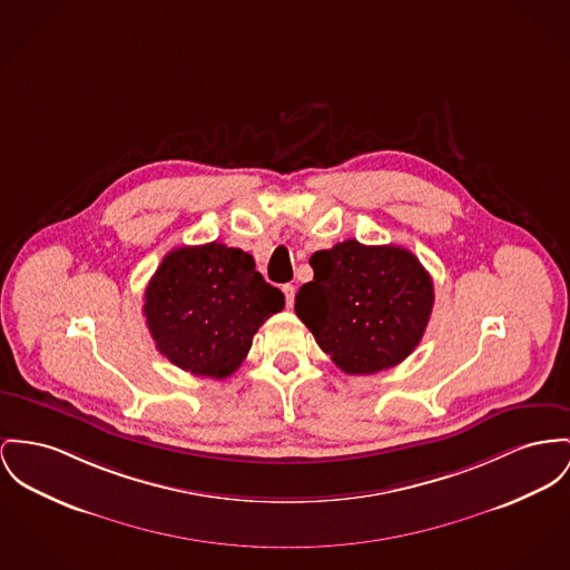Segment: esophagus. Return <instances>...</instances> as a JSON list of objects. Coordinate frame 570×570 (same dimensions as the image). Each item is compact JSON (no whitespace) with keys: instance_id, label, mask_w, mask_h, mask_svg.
I'll use <instances>...</instances> for the list:
<instances>
[{"instance_id":"esophagus-1","label":"esophagus","mask_w":570,"mask_h":570,"mask_svg":"<svg viewBox=\"0 0 570 570\" xmlns=\"http://www.w3.org/2000/svg\"><path fill=\"white\" fill-rule=\"evenodd\" d=\"M283 294H285V303H287V306H294V301H296V287H294V285H283Z\"/></svg>"}]
</instances>
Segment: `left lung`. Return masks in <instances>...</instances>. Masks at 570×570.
<instances>
[{
	"label": "left lung",
	"mask_w": 570,
	"mask_h": 570,
	"mask_svg": "<svg viewBox=\"0 0 570 570\" xmlns=\"http://www.w3.org/2000/svg\"><path fill=\"white\" fill-rule=\"evenodd\" d=\"M308 264L313 281L296 294V315L345 374L395 367L417 347L434 285L411 250L345 239Z\"/></svg>",
	"instance_id": "obj_1"
}]
</instances>
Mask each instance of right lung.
<instances>
[{
    "mask_svg": "<svg viewBox=\"0 0 570 570\" xmlns=\"http://www.w3.org/2000/svg\"><path fill=\"white\" fill-rule=\"evenodd\" d=\"M283 306V292L264 281L248 253L212 242L170 250L147 285L142 311L155 347L173 365L223 380Z\"/></svg>",
    "mask_w": 570,
    "mask_h": 570,
    "instance_id": "obj_1",
    "label": "right lung"
}]
</instances>
